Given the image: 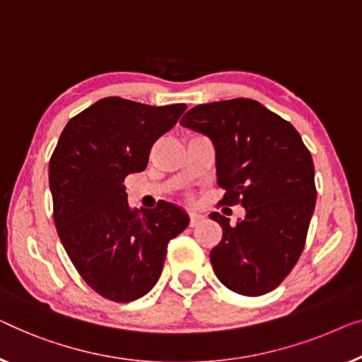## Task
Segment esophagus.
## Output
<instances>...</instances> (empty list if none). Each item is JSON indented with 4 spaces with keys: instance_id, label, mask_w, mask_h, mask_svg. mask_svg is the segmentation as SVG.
<instances>
[{
    "instance_id": "esophagus-1",
    "label": "esophagus",
    "mask_w": 362,
    "mask_h": 362,
    "mask_svg": "<svg viewBox=\"0 0 362 362\" xmlns=\"http://www.w3.org/2000/svg\"><path fill=\"white\" fill-rule=\"evenodd\" d=\"M188 218H190V226L192 228L200 225V223L203 221V215H200V213H197V211L188 213Z\"/></svg>"
}]
</instances>
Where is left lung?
<instances>
[{
  "label": "left lung",
  "instance_id": "obj_1",
  "mask_svg": "<svg viewBox=\"0 0 362 362\" xmlns=\"http://www.w3.org/2000/svg\"><path fill=\"white\" fill-rule=\"evenodd\" d=\"M203 132L216 151L221 205L246 216L230 225L221 213V241L211 249L213 271L233 292L257 297L288 276L305 247L317 187L312 154L288 121L256 100L198 105L180 121Z\"/></svg>",
  "mask_w": 362,
  "mask_h": 362
}]
</instances>
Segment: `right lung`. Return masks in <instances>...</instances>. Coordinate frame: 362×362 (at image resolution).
<instances>
[{"instance_id": "right-lung-1", "label": "right lung", "mask_w": 362, "mask_h": 362, "mask_svg": "<svg viewBox=\"0 0 362 362\" xmlns=\"http://www.w3.org/2000/svg\"><path fill=\"white\" fill-rule=\"evenodd\" d=\"M185 110L108 96L69 121L50 157L60 241L81 279L113 302H132L154 287L167 244L188 226L185 211L172 203L131 208L123 185L146 169L154 142Z\"/></svg>"}]
</instances>
